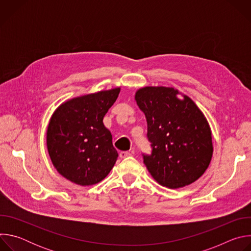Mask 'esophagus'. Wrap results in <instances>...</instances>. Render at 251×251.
Masks as SVG:
<instances>
[{
  "label": "esophagus",
  "mask_w": 251,
  "mask_h": 251,
  "mask_svg": "<svg viewBox=\"0 0 251 251\" xmlns=\"http://www.w3.org/2000/svg\"><path fill=\"white\" fill-rule=\"evenodd\" d=\"M119 156H120L121 159H124V158H127V157L131 156V153L130 152H126V151H122V152H120Z\"/></svg>",
  "instance_id": "34e87169"
}]
</instances>
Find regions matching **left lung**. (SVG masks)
<instances>
[{
	"label": "left lung",
	"instance_id": "left-lung-1",
	"mask_svg": "<svg viewBox=\"0 0 251 251\" xmlns=\"http://www.w3.org/2000/svg\"><path fill=\"white\" fill-rule=\"evenodd\" d=\"M172 87H144L135 99L147 119L151 154L143 153L148 171L162 186H188L205 172L212 156L209 125L188 96Z\"/></svg>",
	"mask_w": 251,
	"mask_h": 251
}]
</instances>
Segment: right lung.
<instances>
[{
  "mask_svg": "<svg viewBox=\"0 0 251 251\" xmlns=\"http://www.w3.org/2000/svg\"><path fill=\"white\" fill-rule=\"evenodd\" d=\"M120 88L74 98L52 114L47 132L50 157L57 172L80 186L99 183L113 168L118 153L103 118Z\"/></svg>",
  "mask_w": 251,
  "mask_h": 251,
  "instance_id": "right-lung-1",
  "label": "right lung"
}]
</instances>
